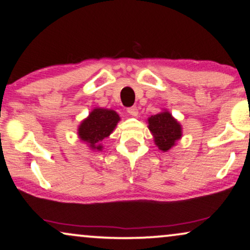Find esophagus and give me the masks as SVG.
<instances>
[{"instance_id":"obj_1","label":"esophagus","mask_w":250,"mask_h":250,"mask_svg":"<svg viewBox=\"0 0 250 250\" xmlns=\"http://www.w3.org/2000/svg\"><path fill=\"white\" fill-rule=\"evenodd\" d=\"M127 112H128V114L131 115V116H137L138 115V109H137V107H136V106H131V107L127 108Z\"/></svg>"}]
</instances>
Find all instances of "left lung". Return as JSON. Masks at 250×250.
I'll return each instance as SVG.
<instances>
[{
  "label": "left lung",
  "mask_w": 250,
  "mask_h": 250,
  "mask_svg": "<svg viewBox=\"0 0 250 250\" xmlns=\"http://www.w3.org/2000/svg\"><path fill=\"white\" fill-rule=\"evenodd\" d=\"M147 122L155 145L161 151H169L182 137V125L168 111L149 116Z\"/></svg>",
  "instance_id": "left-lung-1"
}]
</instances>
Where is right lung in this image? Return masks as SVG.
<instances>
[{
	"mask_svg": "<svg viewBox=\"0 0 250 250\" xmlns=\"http://www.w3.org/2000/svg\"><path fill=\"white\" fill-rule=\"evenodd\" d=\"M119 121L120 116L115 111L97 107L92 109L88 118L80 123L78 135L91 149L102 151L103 139L112 134Z\"/></svg>",
	"mask_w": 250,
	"mask_h": 250,
	"instance_id": "add662e5",
	"label": "right lung"
}]
</instances>
